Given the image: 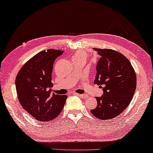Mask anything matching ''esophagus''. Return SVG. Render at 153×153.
Wrapping results in <instances>:
<instances>
[{
    "label": "esophagus",
    "instance_id": "esophagus-1",
    "mask_svg": "<svg viewBox=\"0 0 153 153\" xmlns=\"http://www.w3.org/2000/svg\"><path fill=\"white\" fill-rule=\"evenodd\" d=\"M77 94V95L79 96L81 98H83V99H86V98L88 97V96L85 94Z\"/></svg>",
    "mask_w": 153,
    "mask_h": 153
}]
</instances>
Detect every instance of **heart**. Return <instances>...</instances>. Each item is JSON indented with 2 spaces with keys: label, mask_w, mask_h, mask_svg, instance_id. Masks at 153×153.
<instances>
[{
  "label": "heart",
  "mask_w": 153,
  "mask_h": 153,
  "mask_svg": "<svg viewBox=\"0 0 153 153\" xmlns=\"http://www.w3.org/2000/svg\"><path fill=\"white\" fill-rule=\"evenodd\" d=\"M88 59V54L86 52L83 51H78L73 54L72 56V61L73 62H75V61H83L85 62Z\"/></svg>",
  "instance_id": "heart-1"
}]
</instances>
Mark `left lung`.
<instances>
[{
  "instance_id": "left-lung-1",
  "label": "left lung",
  "mask_w": 153,
  "mask_h": 153,
  "mask_svg": "<svg viewBox=\"0 0 153 153\" xmlns=\"http://www.w3.org/2000/svg\"><path fill=\"white\" fill-rule=\"evenodd\" d=\"M94 50L100 56L94 83L102 88L103 94L96 97L97 105L90 111L99 119H111L130 104L136 88V75L123 54L109 49Z\"/></svg>"
}]
</instances>
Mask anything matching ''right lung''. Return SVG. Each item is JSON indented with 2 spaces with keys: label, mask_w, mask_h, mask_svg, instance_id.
<instances>
[{
  "label": "right lung",
  "mask_w": 153,
  "mask_h": 153,
  "mask_svg": "<svg viewBox=\"0 0 153 153\" xmlns=\"http://www.w3.org/2000/svg\"><path fill=\"white\" fill-rule=\"evenodd\" d=\"M63 52L56 49L39 52L17 75L15 87L20 104L34 119L42 122L58 117L66 101V95L51 93L53 63Z\"/></svg>",
  "instance_id": "1"
}]
</instances>
